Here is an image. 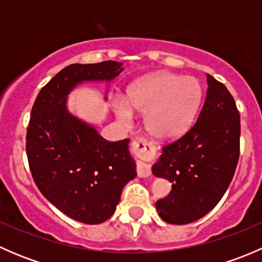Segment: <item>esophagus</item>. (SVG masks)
I'll return each instance as SVG.
<instances>
[{
    "mask_svg": "<svg viewBox=\"0 0 262 262\" xmlns=\"http://www.w3.org/2000/svg\"><path fill=\"white\" fill-rule=\"evenodd\" d=\"M132 150L139 158L137 163V173L139 178H148L150 175V165L148 162L156 157L155 147L143 138L134 139L132 142Z\"/></svg>",
    "mask_w": 262,
    "mask_h": 262,
    "instance_id": "obj_1",
    "label": "esophagus"
}]
</instances>
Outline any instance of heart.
I'll return each mask as SVG.
<instances>
[{"label":"heart","instance_id":"heart-1","mask_svg":"<svg viewBox=\"0 0 262 262\" xmlns=\"http://www.w3.org/2000/svg\"><path fill=\"white\" fill-rule=\"evenodd\" d=\"M202 95L196 78L163 72L133 84L128 100H116L114 109L118 120L125 126L133 123V112L147 114L148 132L160 141H172L192 126Z\"/></svg>","mask_w":262,"mask_h":262}]
</instances>
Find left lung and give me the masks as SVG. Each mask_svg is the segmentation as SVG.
I'll return each instance as SVG.
<instances>
[{
  "mask_svg": "<svg viewBox=\"0 0 262 262\" xmlns=\"http://www.w3.org/2000/svg\"><path fill=\"white\" fill-rule=\"evenodd\" d=\"M208 90L198 120L178 141L166 144L153 175L172 184L156 203L171 224L198 221L215 207L228 189L239 157L241 118L233 96L222 82L207 76Z\"/></svg>",
  "mask_w": 262,
  "mask_h": 262,
  "instance_id": "1",
  "label": "left lung"
}]
</instances>
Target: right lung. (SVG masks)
I'll return each mask as SVG.
<instances>
[{"label": "right lung", "mask_w": 262, "mask_h": 262, "mask_svg": "<svg viewBox=\"0 0 262 262\" xmlns=\"http://www.w3.org/2000/svg\"><path fill=\"white\" fill-rule=\"evenodd\" d=\"M123 63L105 60L63 68L39 92L26 133L29 167L41 194L70 218L86 224L109 219L121 190L137 176L129 139L109 142L73 116L66 100L84 81H112Z\"/></svg>", "instance_id": "add662e5"}]
</instances>
